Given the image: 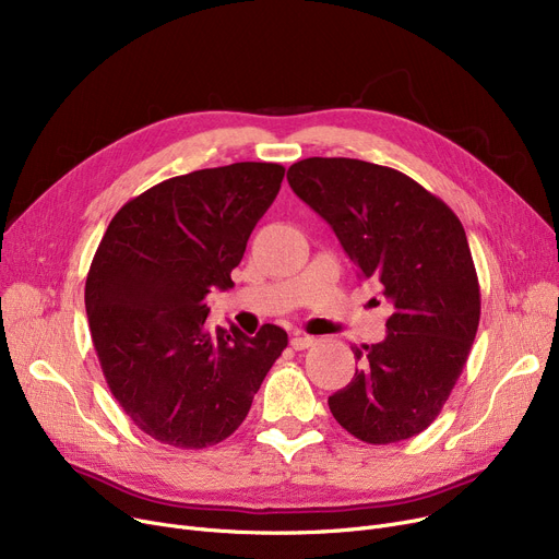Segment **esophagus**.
<instances>
[{
	"instance_id": "esophagus-1",
	"label": "esophagus",
	"mask_w": 559,
	"mask_h": 559,
	"mask_svg": "<svg viewBox=\"0 0 559 559\" xmlns=\"http://www.w3.org/2000/svg\"><path fill=\"white\" fill-rule=\"evenodd\" d=\"M314 342H317V340L310 337V335H295V337H292V346H295L297 350H306V348H310Z\"/></svg>"
}]
</instances>
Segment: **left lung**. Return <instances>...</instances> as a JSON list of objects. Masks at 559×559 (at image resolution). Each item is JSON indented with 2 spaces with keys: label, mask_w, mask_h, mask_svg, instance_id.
Instances as JSON below:
<instances>
[{
  "label": "left lung",
  "mask_w": 559,
  "mask_h": 559,
  "mask_svg": "<svg viewBox=\"0 0 559 559\" xmlns=\"http://www.w3.org/2000/svg\"><path fill=\"white\" fill-rule=\"evenodd\" d=\"M287 181L394 308L383 342L350 346L360 367L329 396L333 417L367 444L419 435L455 388L480 321L460 219L409 176L356 158H306Z\"/></svg>",
  "instance_id": "obj_1"
}]
</instances>
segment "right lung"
<instances>
[{"label":"right lung","instance_id":"add662e5","mask_svg":"<svg viewBox=\"0 0 559 559\" xmlns=\"http://www.w3.org/2000/svg\"><path fill=\"white\" fill-rule=\"evenodd\" d=\"M283 176L276 163L174 176L124 203L104 233L85 281L87 324L112 396L160 444L205 449L233 435L287 346L274 324L249 337L205 321V297L233 287Z\"/></svg>","mask_w":559,"mask_h":559}]
</instances>
